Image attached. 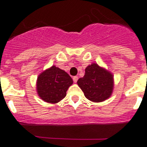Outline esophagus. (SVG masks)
<instances>
[{
	"mask_svg": "<svg viewBox=\"0 0 147 147\" xmlns=\"http://www.w3.org/2000/svg\"><path fill=\"white\" fill-rule=\"evenodd\" d=\"M73 80H74V82H75V83H76V82H77V81H78V76H74V77H73Z\"/></svg>",
	"mask_w": 147,
	"mask_h": 147,
	"instance_id": "obj_1",
	"label": "esophagus"
}]
</instances>
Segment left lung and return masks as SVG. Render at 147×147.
<instances>
[{"mask_svg": "<svg viewBox=\"0 0 147 147\" xmlns=\"http://www.w3.org/2000/svg\"><path fill=\"white\" fill-rule=\"evenodd\" d=\"M78 85L86 99L94 102H101L112 95L114 78L111 72L95 63L85 68V74L78 80Z\"/></svg>", "mask_w": 147, "mask_h": 147, "instance_id": "8db88e82", "label": "left lung"}]
</instances>
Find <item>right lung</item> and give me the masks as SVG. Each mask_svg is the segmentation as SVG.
I'll return each instance as SVG.
<instances>
[{
	"label": "right lung",
	"instance_id": "1",
	"mask_svg": "<svg viewBox=\"0 0 147 147\" xmlns=\"http://www.w3.org/2000/svg\"><path fill=\"white\" fill-rule=\"evenodd\" d=\"M73 84V79L63 70L53 65L38 76L36 90L43 101L58 103L66 96V92Z\"/></svg>",
	"mask_w": 147,
	"mask_h": 147
}]
</instances>
